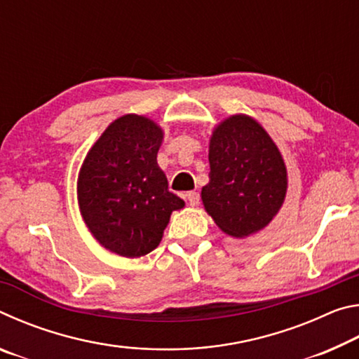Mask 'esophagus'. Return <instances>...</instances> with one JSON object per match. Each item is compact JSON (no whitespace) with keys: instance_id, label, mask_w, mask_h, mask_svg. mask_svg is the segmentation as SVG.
Here are the masks:
<instances>
[{"instance_id":"esophagus-1","label":"esophagus","mask_w":359,"mask_h":359,"mask_svg":"<svg viewBox=\"0 0 359 359\" xmlns=\"http://www.w3.org/2000/svg\"><path fill=\"white\" fill-rule=\"evenodd\" d=\"M187 199H188V204L191 205V208H196V205L199 204V193L196 191H188L187 194Z\"/></svg>"}]
</instances>
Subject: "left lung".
<instances>
[{
	"label": "left lung",
	"instance_id": "1",
	"mask_svg": "<svg viewBox=\"0 0 359 359\" xmlns=\"http://www.w3.org/2000/svg\"><path fill=\"white\" fill-rule=\"evenodd\" d=\"M209 165L201 199L224 234L248 238L278 214L287 196V166L276 142L250 115H231L215 126Z\"/></svg>",
	"mask_w": 359,
	"mask_h": 359
}]
</instances>
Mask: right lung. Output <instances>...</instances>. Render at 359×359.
I'll use <instances>...</instances> for the list:
<instances>
[{
	"mask_svg": "<svg viewBox=\"0 0 359 359\" xmlns=\"http://www.w3.org/2000/svg\"><path fill=\"white\" fill-rule=\"evenodd\" d=\"M161 126L126 114L100 136L81 166L77 201L93 238L118 257L139 258L160 245L174 210L185 203L168 190L156 163Z\"/></svg>",
	"mask_w": 359,
	"mask_h": 359,
	"instance_id": "1",
	"label": "right lung"
}]
</instances>
